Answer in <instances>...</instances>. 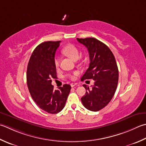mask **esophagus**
<instances>
[{"mask_svg":"<svg viewBox=\"0 0 146 146\" xmlns=\"http://www.w3.org/2000/svg\"><path fill=\"white\" fill-rule=\"evenodd\" d=\"M76 85H77L76 83H71V87H75V86H76Z\"/></svg>","mask_w":146,"mask_h":146,"instance_id":"1","label":"esophagus"}]
</instances>
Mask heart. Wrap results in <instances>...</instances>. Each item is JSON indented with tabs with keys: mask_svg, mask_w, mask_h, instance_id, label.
Instances as JSON below:
<instances>
[{
	"mask_svg": "<svg viewBox=\"0 0 146 146\" xmlns=\"http://www.w3.org/2000/svg\"><path fill=\"white\" fill-rule=\"evenodd\" d=\"M62 53L64 54L65 56L69 57V58L72 59L73 60H75V61H76V60L78 59V58H80V51L78 50V48H77L75 45L72 44L66 45V46L62 49ZM59 58H56L55 59H54V64H55L56 68L59 67ZM77 74H78L77 72H74L73 75H71V74H68L67 76L69 77L70 78L73 80L75 78V76Z\"/></svg>",
	"mask_w": 146,
	"mask_h": 146,
	"instance_id": "b5f03b06",
	"label": "heart"
}]
</instances>
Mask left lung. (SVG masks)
<instances>
[{
  "instance_id": "1",
  "label": "left lung",
  "mask_w": 146,
  "mask_h": 146,
  "mask_svg": "<svg viewBox=\"0 0 146 146\" xmlns=\"http://www.w3.org/2000/svg\"><path fill=\"white\" fill-rule=\"evenodd\" d=\"M87 48L90 64L81 80L93 79L94 85L84 86L86 93L81 98L87 110L98 111L108 104L115 94L118 82V69L113 52L106 45L95 38H78Z\"/></svg>"
}]
</instances>
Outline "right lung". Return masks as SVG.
<instances>
[{
    "mask_svg": "<svg viewBox=\"0 0 146 146\" xmlns=\"http://www.w3.org/2000/svg\"><path fill=\"white\" fill-rule=\"evenodd\" d=\"M61 41H47L37 46L30 57L27 72L28 90L38 106L48 113L56 114L63 109L71 86L64 84L54 90L51 84L57 78L54 56Z\"/></svg>",
    "mask_w": 146,
    "mask_h": 146,
    "instance_id": "add662e5",
    "label": "right lung"
}]
</instances>
